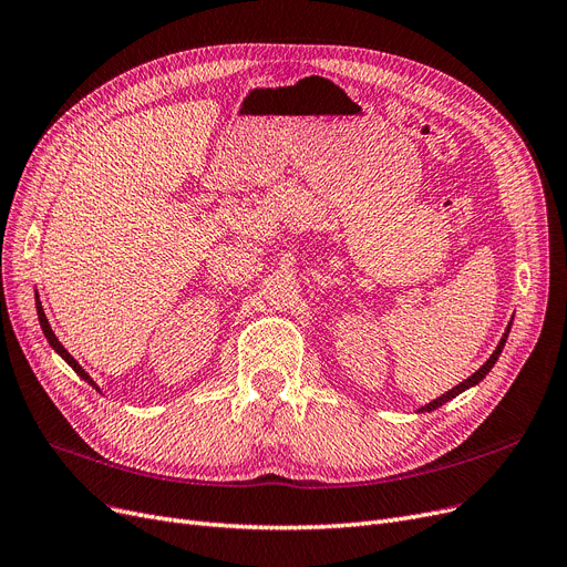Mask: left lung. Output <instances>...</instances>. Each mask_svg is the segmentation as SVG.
Here are the masks:
<instances>
[{"instance_id":"1","label":"left lung","mask_w":567,"mask_h":567,"mask_svg":"<svg viewBox=\"0 0 567 567\" xmlns=\"http://www.w3.org/2000/svg\"><path fill=\"white\" fill-rule=\"evenodd\" d=\"M509 328H512V323L507 326V330H505V334H503V339H501V342H497V347H495V351L491 353V358L484 362V365L477 370V372H474L472 377H467L465 381H461L458 383V386H454V389H451V391H446L444 395H440L437 400H433V402H427L425 406H421V410L419 412H433V410H437V406H442L444 402H449V400H454L458 393H463V391H467L470 386H477V383L491 372V368L495 365V360L497 358H501V353H503V349H505V342H507V334H509Z\"/></svg>"}]
</instances>
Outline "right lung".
<instances>
[{
	"label": "right lung",
	"instance_id": "add662e5",
	"mask_svg": "<svg viewBox=\"0 0 567 567\" xmlns=\"http://www.w3.org/2000/svg\"><path fill=\"white\" fill-rule=\"evenodd\" d=\"M37 316H39V323H41V330H43V334H47V339H49V344L64 358V362H66V365H70L83 381H87L90 383V386H93V389H97V383L93 381V379H90V374L79 365V362L74 360V355L70 353V351H66L60 342H58V337H55V332L51 330V323H49V319H47V313H43V307H41V302H39V298H37ZM100 391V389H97Z\"/></svg>",
	"mask_w": 567,
	"mask_h": 567
}]
</instances>
